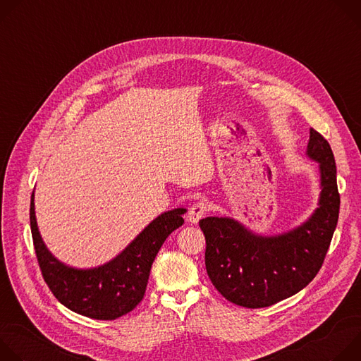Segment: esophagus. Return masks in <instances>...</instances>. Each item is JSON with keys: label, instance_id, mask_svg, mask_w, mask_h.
Wrapping results in <instances>:
<instances>
[{"label": "esophagus", "instance_id": "34e87169", "mask_svg": "<svg viewBox=\"0 0 361 361\" xmlns=\"http://www.w3.org/2000/svg\"><path fill=\"white\" fill-rule=\"evenodd\" d=\"M205 213H207V204H205L204 201H198L190 207L188 214H187V220L191 224H197L204 217Z\"/></svg>", "mask_w": 361, "mask_h": 361}]
</instances>
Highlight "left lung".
I'll return each instance as SVG.
<instances>
[{"mask_svg":"<svg viewBox=\"0 0 361 361\" xmlns=\"http://www.w3.org/2000/svg\"><path fill=\"white\" fill-rule=\"evenodd\" d=\"M305 156L319 163V207L300 226L274 235L257 234L231 217H205V269L228 301L262 308L310 283L324 262L340 210L337 170L330 144L310 128Z\"/></svg>","mask_w":361,"mask_h":361,"instance_id":"1","label":"left lung"}]
</instances>
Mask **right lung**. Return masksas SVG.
I'll return each mask as SVG.
<instances>
[{
    "instance_id": "obj_1",
    "label": "right lung",
    "mask_w": 361,
    "mask_h": 361,
    "mask_svg": "<svg viewBox=\"0 0 361 361\" xmlns=\"http://www.w3.org/2000/svg\"><path fill=\"white\" fill-rule=\"evenodd\" d=\"M187 209L164 212L154 219L118 255L92 269H75L53 255L38 231L34 192L30 223L37 260L45 283L71 312L95 320H116L142 300L154 259L166 238L183 226Z\"/></svg>"
}]
</instances>
